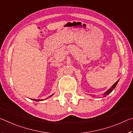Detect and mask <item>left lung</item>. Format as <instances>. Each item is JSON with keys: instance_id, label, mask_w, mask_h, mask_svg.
<instances>
[{"instance_id": "1", "label": "left lung", "mask_w": 133, "mask_h": 133, "mask_svg": "<svg viewBox=\"0 0 133 133\" xmlns=\"http://www.w3.org/2000/svg\"><path fill=\"white\" fill-rule=\"evenodd\" d=\"M118 82V80L115 83V84L112 85V87H111L110 88V89L107 90V91H106L105 93H104V97L106 96L107 95H108L109 94H110V93L113 91V90L114 89H115V87H116V85H117Z\"/></svg>"}]
</instances>
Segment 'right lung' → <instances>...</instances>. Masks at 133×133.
I'll list each match as a JSON object with an SVG mask.
<instances>
[{
	"label": "right lung",
	"instance_id": "obj_1",
	"mask_svg": "<svg viewBox=\"0 0 133 133\" xmlns=\"http://www.w3.org/2000/svg\"><path fill=\"white\" fill-rule=\"evenodd\" d=\"M52 95H51V96H49V97H50L51 96H52ZM32 100H33V101H43V99H32Z\"/></svg>",
	"mask_w": 133,
	"mask_h": 133
}]
</instances>
